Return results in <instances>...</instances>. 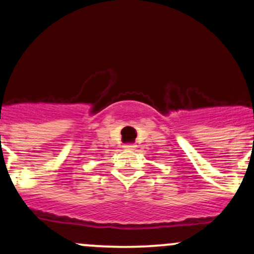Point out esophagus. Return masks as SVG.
I'll use <instances>...</instances> for the list:
<instances>
[{
	"label": "esophagus",
	"mask_w": 254,
	"mask_h": 254,
	"mask_svg": "<svg viewBox=\"0 0 254 254\" xmlns=\"http://www.w3.org/2000/svg\"><path fill=\"white\" fill-rule=\"evenodd\" d=\"M135 147H136V145H134V144H127V145H124V149H127V150L135 149Z\"/></svg>",
	"instance_id": "1"
}]
</instances>
